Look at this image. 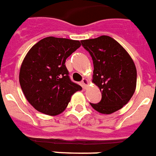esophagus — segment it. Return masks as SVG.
<instances>
[{
  "instance_id": "obj_1",
  "label": "esophagus",
  "mask_w": 156,
  "mask_h": 156,
  "mask_svg": "<svg viewBox=\"0 0 156 156\" xmlns=\"http://www.w3.org/2000/svg\"><path fill=\"white\" fill-rule=\"evenodd\" d=\"M82 85H83V87L84 88L87 87V86L88 85V81H87V78H83V81H82Z\"/></svg>"
}]
</instances>
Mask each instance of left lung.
I'll list each match as a JSON object with an SVG mask.
<instances>
[{"mask_svg": "<svg viewBox=\"0 0 156 156\" xmlns=\"http://www.w3.org/2000/svg\"><path fill=\"white\" fill-rule=\"evenodd\" d=\"M93 61V83L101 93L98 103H90L97 112L113 113L130 101L136 87V69L119 43L107 35L81 40Z\"/></svg>", "mask_w": 156, "mask_h": 156, "instance_id": "obj_1", "label": "left lung"}]
</instances>
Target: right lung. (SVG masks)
Wrapping results in <instances>:
<instances>
[{
    "label": "right lung",
    "instance_id": "right-lung-1",
    "mask_svg": "<svg viewBox=\"0 0 156 156\" xmlns=\"http://www.w3.org/2000/svg\"><path fill=\"white\" fill-rule=\"evenodd\" d=\"M81 46L80 41L46 37L31 48L20 70V87L27 101L46 115L65 110L70 98L82 87L71 81L67 58Z\"/></svg>",
    "mask_w": 156,
    "mask_h": 156
}]
</instances>
